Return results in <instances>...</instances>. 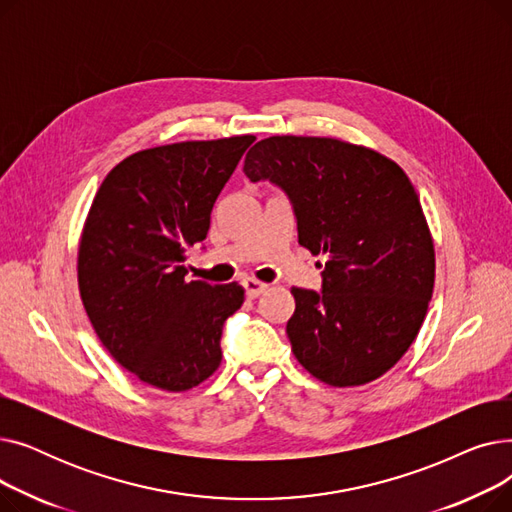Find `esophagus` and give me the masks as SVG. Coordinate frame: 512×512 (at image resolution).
<instances>
[{
	"label": "esophagus",
	"instance_id": "34e87169",
	"mask_svg": "<svg viewBox=\"0 0 512 512\" xmlns=\"http://www.w3.org/2000/svg\"><path fill=\"white\" fill-rule=\"evenodd\" d=\"M242 286H245V292H247L249 299H257L261 292L267 290V284L259 282L255 278H245V280H242Z\"/></svg>",
	"mask_w": 512,
	"mask_h": 512
}]
</instances>
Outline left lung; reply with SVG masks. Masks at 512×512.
I'll list each match as a JSON object with an SVG mask.
<instances>
[{
  "instance_id": "left-lung-1",
  "label": "left lung",
  "mask_w": 512,
  "mask_h": 512,
  "mask_svg": "<svg viewBox=\"0 0 512 512\" xmlns=\"http://www.w3.org/2000/svg\"><path fill=\"white\" fill-rule=\"evenodd\" d=\"M242 172L284 191L301 245L328 255L319 292L292 288L294 357L330 386L378 380L409 351L434 290V242L411 180L367 147L290 134L259 141Z\"/></svg>"
}]
</instances>
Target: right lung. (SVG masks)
<instances>
[{
    "mask_svg": "<svg viewBox=\"0 0 512 512\" xmlns=\"http://www.w3.org/2000/svg\"><path fill=\"white\" fill-rule=\"evenodd\" d=\"M253 141L139 151L93 199L78 247L80 299L103 346L145 384L184 392L220 367L222 330L245 290L186 282L184 249L205 240L213 203Z\"/></svg>",
    "mask_w": 512,
    "mask_h": 512,
    "instance_id": "right-lung-1",
    "label": "right lung"
}]
</instances>
